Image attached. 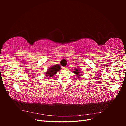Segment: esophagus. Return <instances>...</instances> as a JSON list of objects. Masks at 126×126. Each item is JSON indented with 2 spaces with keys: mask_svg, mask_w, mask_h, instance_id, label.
Instances as JSON below:
<instances>
[{
  "mask_svg": "<svg viewBox=\"0 0 126 126\" xmlns=\"http://www.w3.org/2000/svg\"><path fill=\"white\" fill-rule=\"evenodd\" d=\"M63 69H65V70H67V67H63Z\"/></svg>",
  "mask_w": 126,
  "mask_h": 126,
  "instance_id": "esophagus-1",
  "label": "esophagus"
}]
</instances>
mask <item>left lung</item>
<instances>
[{
    "label": "left lung",
    "mask_w": 126,
    "mask_h": 126,
    "mask_svg": "<svg viewBox=\"0 0 126 126\" xmlns=\"http://www.w3.org/2000/svg\"><path fill=\"white\" fill-rule=\"evenodd\" d=\"M74 70H75V71H74V73H75L76 75H77V76H81V75H80V71H79V69H76Z\"/></svg>",
    "instance_id": "8db88e82"
}]
</instances>
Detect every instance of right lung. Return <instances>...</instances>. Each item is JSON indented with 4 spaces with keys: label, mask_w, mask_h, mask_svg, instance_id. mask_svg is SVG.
I'll list each match as a JSON object with an SVG mask.
<instances>
[{
    "label": "right lung",
    "mask_w": 126,
    "mask_h": 126,
    "mask_svg": "<svg viewBox=\"0 0 126 126\" xmlns=\"http://www.w3.org/2000/svg\"><path fill=\"white\" fill-rule=\"evenodd\" d=\"M60 69V67L58 64H56L55 66L51 67L47 71L46 76L48 77H51L54 74H56Z\"/></svg>",
    "instance_id": "obj_1"
}]
</instances>
